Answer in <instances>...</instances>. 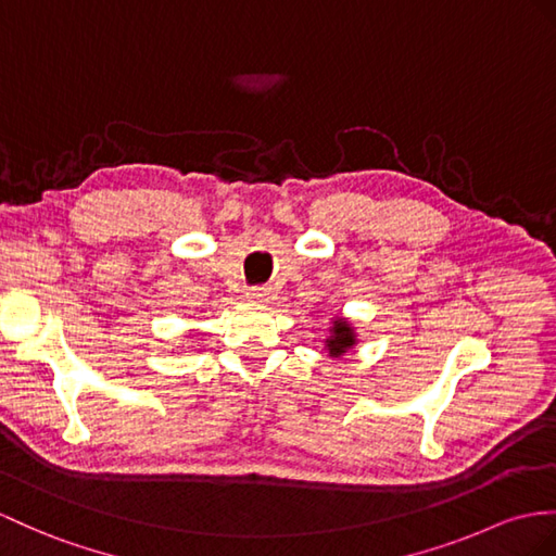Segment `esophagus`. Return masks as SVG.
Wrapping results in <instances>:
<instances>
[{"label": "esophagus", "mask_w": 556, "mask_h": 556, "mask_svg": "<svg viewBox=\"0 0 556 556\" xmlns=\"http://www.w3.org/2000/svg\"><path fill=\"white\" fill-rule=\"evenodd\" d=\"M248 300L266 304V302L274 300V292H270V288H250L248 290Z\"/></svg>", "instance_id": "34e87169"}]
</instances>
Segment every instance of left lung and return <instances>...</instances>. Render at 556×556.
<instances>
[{"label": "left lung", "instance_id": "8db88e82", "mask_svg": "<svg viewBox=\"0 0 556 556\" xmlns=\"http://www.w3.org/2000/svg\"><path fill=\"white\" fill-rule=\"evenodd\" d=\"M356 346V332L351 328V323L346 318H334L332 328H330V337L325 340V349L332 358L344 356L349 349Z\"/></svg>", "mask_w": 556, "mask_h": 556}]
</instances>
